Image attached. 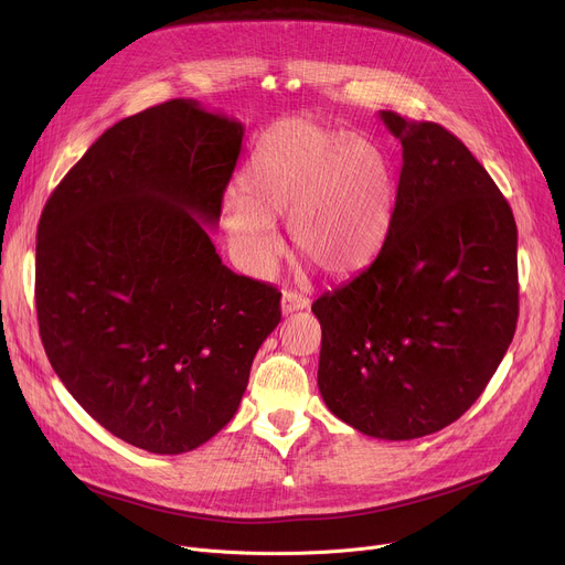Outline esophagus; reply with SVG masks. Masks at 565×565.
<instances>
[{
	"instance_id": "esophagus-1",
	"label": "esophagus",
	"mask_w": 565,
	"mask_h": 565,
	"mask_svg": "<svg viewBox=\"0 0 565 565\" xmlns=\"http://www.w3.org/2000/svg\"><path fill=\"white\" fill-rule=\"evenodd\" d=\"M309 307V298L302 292H295V290H284L281 295V311L284 313H292V311H302Z\"/></svg>"
}]
</instances>
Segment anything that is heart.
<instances>
[{
  "instance_id": "b5f03b06",
  "label": "heart",
  "mask_w": 565,
  "mask_h": 565,
  "mask_svg": "<svg viewBox=\"0 0 565 565\" xmlns=\"http://www.w3.org/2000/svg\"><path fill=\"white\" fill-rule=\"evenodd\" d=\"M237 185L241 196L224 201V226L254 273L279 252L275 217L288 215L292 249L330 277L366 267L394 217V175L380 148L302 118L258 141Z\"/></svg>"
}]
</instances>
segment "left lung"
I'll return each mask as SVG.
<instances>
[{
  "mask_svg": "<svg viewBox=\"0 0 565 565\" xmlns=\"http://www.w3.org/2000/svg\"><path fill=\"white\" fill-rule=\"evenodd\" d=\"M380 118L403 146L394 217L366 270L311 307L318 390L360 433L414 439L460 419L513 341L518 226L456 135Z\"/></svg>",
  "mask_w": 565,
  "mask_h": 565,
  "instance_id": "left-lung-1",
  "label": "left lung"
}]
</instances>
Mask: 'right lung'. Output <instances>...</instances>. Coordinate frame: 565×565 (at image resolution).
I'll use <instances>...</instances> for the list:
<instances>
[{
	"label": "right lung",
	"mask_w": 565,
	"mask_h": 565,
	"mask_svg": "<svg viewBox=\"0 0 565 565\" xmlns=\"http://www.w3.org/2000/svg\"><path fill=\"white\" fill-rule=\"evenodd\" d=\"M235 118L175 98L105 130L50 194L36 233L47 360L118 439L178 456L243 401L281 292L222 263L217 226L243 148Z\"/></svg>",
	"instance_id": "add662e5"
}]
</instances>
